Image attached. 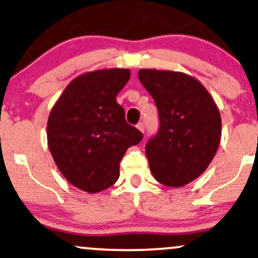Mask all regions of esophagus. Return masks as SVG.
Masks as SVG:
<instances>
[{"instance_id": "1", "label": "esophagus", "mask_w": 258, "mask_h": 258, "mask_svg": "<svg viewBox=\"0 0 258 258\" xmlns=\"http://www.w3.org/2000/svg\"><path fill=\"white\" fill-rule=\"evenodd\" d=\"M137 128H138L140 132H143V133H144V130H145V127H144V123H143V122H139L138 125H137Z\"/></svg>"}]
</instances>
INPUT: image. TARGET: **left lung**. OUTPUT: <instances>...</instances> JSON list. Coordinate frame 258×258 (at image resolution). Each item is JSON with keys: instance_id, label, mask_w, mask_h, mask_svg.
I'll return each instance as SVG.
<instances>
[{"instance_id": "obj_1", "label": "left lung", "mask_w": 258, "mask_h": 258, "mask_svg": "<svg viewBox=\"0 0 258 258\" xmlns=\"http://www.w3.org/2000/svg\"><path fill=\"white\" fill-rule=\"evenodd\" d=\"M139 81L158 108L159 131L145 146L159 183L183 187L206 170L221 138L219 109L197 78L178 71L142 69Z\"/></svg>"}]
</instances>
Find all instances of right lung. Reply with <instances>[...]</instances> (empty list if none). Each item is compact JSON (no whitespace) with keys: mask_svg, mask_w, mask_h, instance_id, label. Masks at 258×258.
<instances>
[{"mask_svg":"<svg viewBox=\"0 0 258 258\" xmlns=\"http://www.w3.org/2000/svg\"><path fill=\"white\" fill-rule=\"evenodd\" d=\"M130 76L128 69L81 75L65 88L48 115L47 145L54 163L71 184L87 193L115 183L126 150L143 139L116 102Z\"/></svg>","mask_w":258,"mask_h":258,"instance_id":"add662e5","label":"right lung"}]
</instances>
